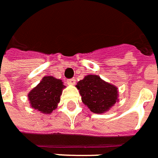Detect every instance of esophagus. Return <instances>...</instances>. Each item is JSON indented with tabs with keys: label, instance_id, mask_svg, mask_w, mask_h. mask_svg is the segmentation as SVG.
I'll return each instance as SVG.
<instances>
[{
	"label": "esophagus",
	"instance_id": "1",
	"mask_svg": "<svg viewBox=\"0 0 158 158\" xmlns=\"http://www.w3.org/2000/svg\"><path fill=\"white\" fill-rule=\"evenodd\" d=\"M75 83H76V80L75 79H69L67 81V84L68 85H75Z\"/></svg>",
	"mask_w": 158,
	"mask_h": 158
}]
</instances>
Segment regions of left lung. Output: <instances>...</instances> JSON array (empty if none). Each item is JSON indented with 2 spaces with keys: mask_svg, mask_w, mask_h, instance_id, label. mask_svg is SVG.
Masks as SVG:
<instances>
[{
  "mask_svg": "<svg viewBox=\"0 0 158 158\" xmlns=\"http://www.w3.org/2000/svg\"><path fill=\"white\" fill-rule=\"evenodd\" d=\"M76 87L82 102L96 114L109 111L119 101L117 87L102 80L97 75H88L78 81Z\"/></svg>",
  "mask_w": 158,
  "mask_h": 158,
  "instance_id": "left-lung-1",
  "label": "left lung"
}]
</instances>
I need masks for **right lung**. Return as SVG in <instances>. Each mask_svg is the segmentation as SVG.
Wrapping results in <instances>:
<instances>
[{"label":"right lung","mask_w":158,"mask_h":158,"mask_svg":"<svg viewBox=\"0 0 158 158\" xmlns=\"http://www.w3.org/2000/svg\"><path fill=\"white\" fill-rule=\"evenodd\" d=\"M65 87L61 79L52 76L42 77V81L27 94L30 107L43 114H51L60 102Z\"/></svg>","instance_id":"1"}]
</instances>
